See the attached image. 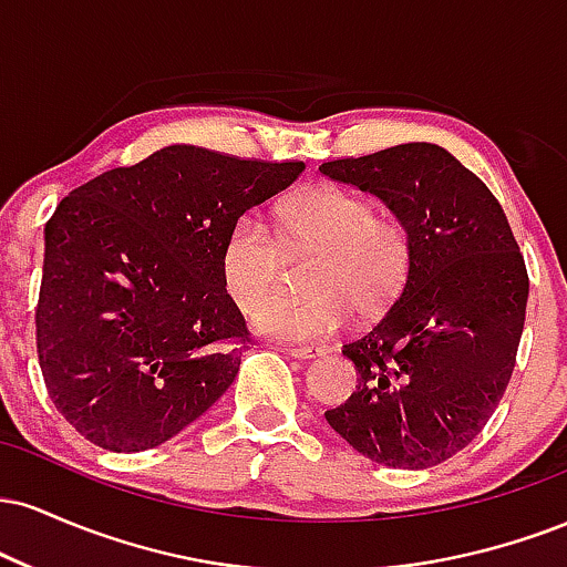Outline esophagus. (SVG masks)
<instances>
[{
	"label": "esophagus",
	"instance_id": "obj_1",
	"mask_svg": "<svg viewBox=\"0 0 567 567\" xmlns=\"http://www.w3.org/2000/svg\"><path fill=\"white\" fill-rule=\"evenodd\" d=\"M290 357H296V360H303V362H311V360H322V357H328V349H311V347H296V349H288Z\"/></svg>",
	"mask_w": 567,
	"mask_h": 567
}]
</instances>
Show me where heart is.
Returning a JSON list of instances; mask_svg holds the SVG:
<instances>
[{
  "label": "heart",
  "mask_w": 567,
  "mask_h": 567,
  "mask_svg": "<svg viewBox=\"0 0 567 567\" xmlns=\"http://www.w3.org/2000/svg\"><path fill=\"white\" fill-rule=\"evenodd\" d=\"M306 260L299 278L305 298L267 312L274 302L278 258ZM408 271L405 234L389 216L368 213L338 188L301 192L277 210L275 239L258 218L231 226L220 247V285L234 309L261 320L266 333L288 341H324L341 333L349 311L375 317L394 301Z\"/></svg>",
  "instance_id": "b5f03b06"
}]
</instances>
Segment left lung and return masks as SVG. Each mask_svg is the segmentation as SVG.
Returning <instances> with one entry per match:
<instances>
[{"label":"left lung","mask_w":567,"mask_h":567,"mask_svg":"<svg viewBox=\"0 0 567 567\" xmlns=\"http://www.w3.org/2000/svg\"><path fill=\"white\" fill-rule=\"evenodd\" d=\"M320 173L375 194L408 234L400 298L343 347L357 392L324 419L375 464L437 466L483 432L509 386L530 288L523 252L491 188L434 143Z\"/></svg>","instance_id":"left-lung-1"}]
</instances>
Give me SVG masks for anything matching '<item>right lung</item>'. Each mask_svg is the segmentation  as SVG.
Instances as JSON below:
<instances>
[{"label":"right lung","mask_w":567,"mask_h":567,"mask_svg":"<svg viewBox=\"0 0 567 567\" xmlns=\"http://www.w3.org/2000/svg\"><path fill=\"white\" fill-rule=\"evenodd\" d=\"M301 171L173 143L63 197L44 226L37 354L84 440L148 451L231 386L252 338L220 285V247Z\"/></svg>","instance_id":"right-lung-1"}]
</instances>
